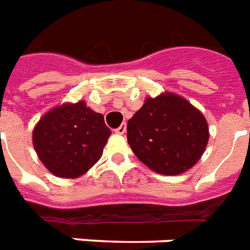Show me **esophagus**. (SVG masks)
Returning <instances> with one entry per match:
<instances>
[{
  "mask_svg": "<svg viewBox=\"0 0 250 250\" xmlns=\"http://www.w3.org/2000/svg\"><path fill=\"white\" fill-rule=\"evenodd\" d=\"M125 129H127V125H125V123H122V125H119L117 129H115V132L119 133V135H123V133L125 132Z\"/></svg>",
  "mask_w": 250,
  "mask_h": 250,
  "instance_id": "obj_1",
  "label": "esophagus"
}]
</instances>
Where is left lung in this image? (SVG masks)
<instances>
[{
    "mask_svg": "<svg viewBox=\"0 0 250 250\" xmlns=\"http://www.w3.org/2000/svg\"><path fill=\"white\" fill-rule=\"evenodd\" d=\"M127 140L143 164L160 174L176 176L201 159L208 125L201 111L182 97L165 93L146 98L127 125Z\"/></svg>",
    "mask_w": 250,
    "mask_h": 250,
    "instance_id": "1",
    "label": "left lung"
}]
</instances>
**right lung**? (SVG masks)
Instances as JSON below:
<instances>
[{
	"mask_svg": "<svg viewBox=\"0 0 250 250\" xmlns=\"http://www.w3.org/2000/svg\"><path fill=\"white\" fill-rule=\"evenodd\" d=\"M110 135L104 115L81 101L47 112L34 128L32 143L52 174L77 178L101 159Z\"/></svg>",
	"mask_w": 250,
	"mask_h": 250,
	"instance_id": "1",
	"label": "right lung"
}]
</instances>
